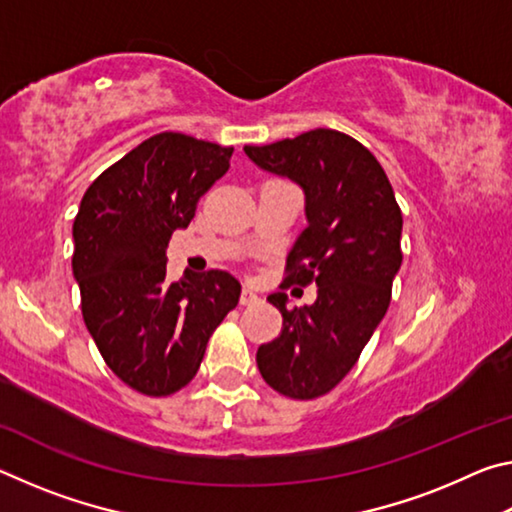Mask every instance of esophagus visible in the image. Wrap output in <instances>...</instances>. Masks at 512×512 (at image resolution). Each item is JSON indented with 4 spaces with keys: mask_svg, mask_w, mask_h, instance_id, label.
Listing matches in <instances>:
<instances>
[{
    "mask_svg": "<svg viewBox=\"0 0 512 512\" xmlns=\"http://www.w3.org/2000/svg\"><path fill=\"white\" fill-rule=\"evenodd\" d=\"M259 300V296H257V293L253 291V289H244V291H241V296H239V302H241V305H253V302H257Z\"/></svg>",
    "mask_w": 512,
    "mask_h": 512,
    "instance_id": "1",
    "label": "esophagus"
}]
</instances>
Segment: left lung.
I'll return each mask as SVG.
<instances>
[{"label":"left lung","instance_id":"8db88e82","mask_svg":"<svg viewBox=\"0 0 512 512\" xmlns=\"http://www.w3.org/2000/svg\"><path fill=\"white\" fill-rule=\"evenodd\" d=\"M244 151L305 189L309 223L287 257L282 289L316 284L318 298L287 309L284 293L268 296L282 314V332L259 345L257 368L280 395L316 400L354 368L391 305L402 210L375 155L341 131L316 128Z\"/></svg>","mask_w":512,"mask_h":512}]
</instances>
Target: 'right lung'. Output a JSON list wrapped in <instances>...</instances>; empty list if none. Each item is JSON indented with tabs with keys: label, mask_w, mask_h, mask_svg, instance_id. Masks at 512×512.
Listing matches in <instances>:
<instances>
[{
	"label": "right lung",
	"mask_w": 512,
	"mask_h": 512,
	"mask_svg": "<svg viewBox=\"0 0 512 512\" xmlns=\"http://www.w3.org/2000/svg\"><path fill=\"white\" fill-rule=\"evenodd\" d=\"M232 146L158 133L101 173L74 219L72 271L88 332L108 368L149 397L185 388L207 341L237 307L228 271L167 280L173 230L187 228L198 201L230 169Z\"/></svg>",
	"instance_id": "add662e5"
}]
</instances>
